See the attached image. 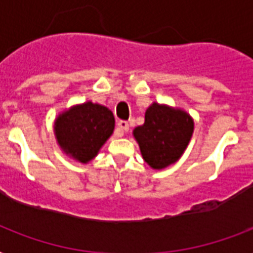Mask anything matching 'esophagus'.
I'll use <instances>...</instances> for the list:
<instances>
[{
  "label": "esophagus",
  "instance_id": "34e87169",
  "mask_svg": "<svg viewBox=\"0 0 253 253\" xmlns=\"http://www.w3.org/2000/svg\"><path fill=\"white\" fill-rule=\"evenodd\" d=\"M117 126H118L119 131L123 132V134H126V132H128V130H130V125H128V122H126V121H118Z\"/></svg>",
  "mask_w": 253,
  "mask_h": 253
}]
</instances>
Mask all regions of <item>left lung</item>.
Returning <instances> with one entry per match:
<instances>
[{
	"mask_svg": "<svg viewBox=\"0 0 253 253\" xmlns=\"http://www.w3.org/2000/svg\"><path fill=\"white\" fill-rule=\"evenodd\" d=\"M193 127V119L185 111L155 102L147 109L144 125L135 128L134 136L148 166L162 169L184 154Z\"/></svg>",
	"mask_w": 253,
	"mask_h": 253,
	"instance_id": "obj_1",
	"label": "left lung"
}]
</instances>
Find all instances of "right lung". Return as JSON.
<instances>
[{
    "mask_svg": "<svg viewBox=\"0 0 253 253\" xmlns=\"http://www.w3.org/2000/svg\"><path fill=\"white\" fill-rule=\"evenodd\" d=\"M114 123V115L107 107L86 102L59 115L55 135L65 154L87 163L113 134Z\"/></svg>",
    "mask_w": 253,
    "mask_h": 253,
    "instance_id": "1",
    "label": "right lung"
}]
</instances>
